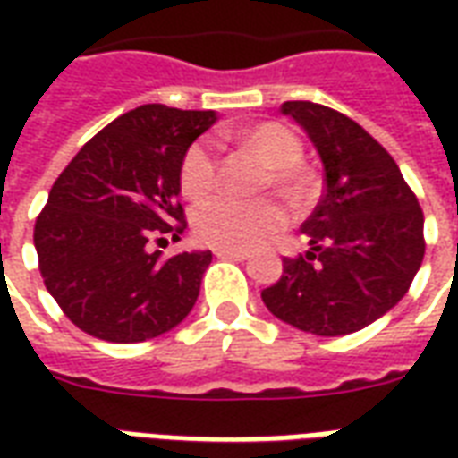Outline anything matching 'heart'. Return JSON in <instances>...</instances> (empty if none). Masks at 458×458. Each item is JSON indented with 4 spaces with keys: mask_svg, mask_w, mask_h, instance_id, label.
<instances>
[{
    "mask_svg": "<svg viewBox=\"0 0 458 458\" xmlns=\"http://www.w3.org/2000/svg\"><path fill=\"white\" fill-rule=\"evenodd\" d=\"M218 218L228 233V245L238 252H255L259 248H267L269 240L279 228V216L265 206L225 208L220 210Z\"/></svg>",
    "mask_w": 458,
    "mask_h": 458,
    "instance_id": "1",
    "label": "heart"
}]
</instances>
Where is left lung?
<instances>
[{
  "label": "left lung",
  "instance_id": "8db88e82",
  "mask_svg": "<svg viewBox=\"0 0 458 458\" xmlns=\"http://www.w3.org/2000/svg\"><path fill=\"white\" fill-rule=\"evenodd\" d=\"M213 110L141 105L98 131L55 179L34 228L41 277L75 327L141 344L189 317L210 250L179 245L186 151ZM154 232L164 234L150 242Z\"/></svg>",
  "mask_w": 458,
  "mask_h": 458
}]
</instances>
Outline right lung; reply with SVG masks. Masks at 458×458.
I'll return each instance as SVG.
<instances>
[{
  "mask_svg": "<svg viewBox=\"0 0 458 458\" xmlns=\"http://www.w3.org/2000/svg\"><path fill=\"white\" fill-rule=\"evenodd\" d=\"M279 113L314 141L327 191L301 225L307 250L282 259V277L262 301L299 331L355 334L383 318L412 284L424 258L422 208L393 157L360 124L304 100Z\"/></svg>",
  "mask_w": 458,
  "mask_h": 458,
  "instance_id": "obj_1",
  "label": "right lung"
}]
</instances>
